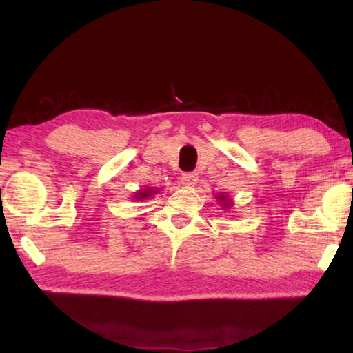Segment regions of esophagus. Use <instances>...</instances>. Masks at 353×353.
<instances>
[{"label":"esophagus","instance_id":"esophagus-1","mask_svg":"<svg viewBox=\"0 0 353 353\" xmlns=\"http://www.w3.org/2000/svg\"><path fill=\"white\" fill-rule=\"evenodd\" d=\"M181 182L185 186H194V185H197L199 177H197V174H194V172H183L181 177Z\"/></svg>","mask_w":353,"mask_h":353}]
</instances>
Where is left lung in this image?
<instances>
[{
    "instance_id": "left-lung-1",
    "label": "left lung",
    "mask_w": 353,
    "mask_h": 353,
    "mask_svg": "<svg viewBox=\"0 0 353 353\" xmlns=\"http://www.w3.org/2000/svg\"><path fill=\"white\" fill-rule=\"evenodd\" d=\"M216 200H219L220 206L224 209V211H228V209H232V206H234V201H232V199L228 196L226 192H220L216 194Z\"/></svg>"
}]
</instances>
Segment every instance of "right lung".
Segmentation results:
<instances>
[{
  "instance_id": "obj_1",
  "label": "right lung",
  "mask_w": 353,
  "mask_h": 353,
  "mask_svg": "<svg viewBox=\"0 0 353 353\" xmlns=\"http://www.w3.org/2000/svg\"><path fill=\"white\" fill-rule=\"evenodd\" d=\"M157 190H161V188H145V190H139V191L134 192L133 199L141 201V200H145V199H148V197H153L154 194L159 192Z\"/></svg>"
}]
</instances>
